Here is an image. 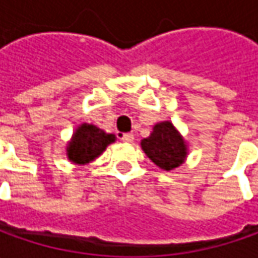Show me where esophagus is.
I'll use <instances>...</instances> for the list:
<instances>
[{
    "label": "esophagus",
    "mask_w": 258,
    "mask_h": 258,
    "mask_svg": "<svg viewBox=\"0 0 258 258\" xmlns=\"http://www.w3.org/2000/svg\"><path fill=\"white\" fill-rule=\"evenodd\" d=\"M122 141L123 142H132L134 141V134H123L122 135Z\"/></svg>",
    "instance_id": "1"
}]
</instances>
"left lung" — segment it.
<instances>
[{"label":"left lung","mask_w":258,"mask_h":258,"mask_svg":"<svg viewBox=\"0 0 258 258\" xmlns=\"http://www.w3.org/2000/svg\"><path fill=\"white\" fill-rule=\"evenodd\" d=\"M141 146L146 156L164 171L178 168L188 155L183 138L169 120L155 124L152 134L142 139Z\"/></svg>","instance_id":"obj_1"}]
</instances>
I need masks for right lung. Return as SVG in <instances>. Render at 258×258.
<instances>
[{"label": "right lung", "mask_w": 258, "mask_h": 258, "mask_svg": "<svg viewBox=\"0 0 258 258\" xmlns=\"http://www.w3.org/2000/svg\"><path fill=\"white\" fill-rule=\"evenodd\" d=\"M116 141V136L106 134L97 126L89 123L80 124L67 145V158L70 162L86 165L103 154L107 145Z\"/></svg>", "instance_id": "add662e5"}]
</instances>
